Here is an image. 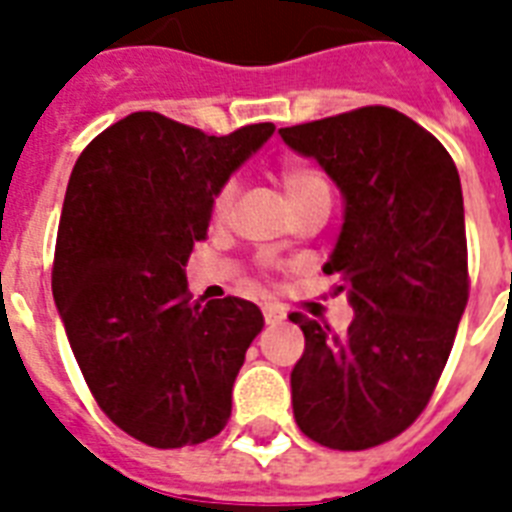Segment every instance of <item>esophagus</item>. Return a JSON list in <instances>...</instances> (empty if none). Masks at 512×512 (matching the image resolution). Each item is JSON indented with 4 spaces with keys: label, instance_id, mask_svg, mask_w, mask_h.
<instances>
[{
    "label": "esophagus",
    "instance_id": "1",
    "mask_svg": "<svg viewBox=\"0 0 512 512\" xmlns=\"http://www.w3.org/2000/svg\"><path fill=\"white\" fill-rule=\"evenodd\" d=\"M263 316H265V324H281V321L287 319V313L281 311V308H276V305H265V311H263Z\"/></svg>",
    "mask_w": 512,
    "mask_h": 512
}]
</instances>
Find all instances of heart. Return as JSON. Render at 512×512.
Segmentation results:
<instances>
[{
  "label": "heart",
  "mask_w": 512,
  "mask_h": 512,
  "mask_svg": "<svg viewBox=\"0 0 512 512\" xmlns=\"http://www.w3.org/2000/svg\"><path fill=\"white\" fill-rule=\"evenodd\" d=\"M281 185H284L289 201L303 199L308 193L329 191L327 177L321 175L319 170L308 167V164H289V167H284V172H281ZM233 199H236V180H228L215 196L217 215H225V212L231 209Z\"/></svg>",
  "instance_id": "b5f03b06"
}]
</instances>
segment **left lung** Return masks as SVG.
Segmentation results:
<instances>
[{"mask_svg": "<svg viewBox=\"0 0 512 512\" xmlns=\"http://www.w3.org/2000/svg\"><path fill=\"white\" fill-rule=\"evenodd\" d=\"M340 188L337 273L353 321L345 335L292 313L305 335L292 409L305 436L342 452L385 444L433 396L468 305L462 185L428 130L366 106L279 130Z\"/></svg>", "mask_w": 512, "mask_h": 512, "instance_id": "obj_1", "label": "left lung"}]
</instances>
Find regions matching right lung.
I'll return each mask as SVG.
<instances>
[{
    "mask_svg": "<svg viewBox=\"0 0 512 512\" xmlns=\"http://www.w3.org/2000/svg\"><path fill=\"white\" fill-rule=\"evenodd\" d=\"M215 138L156 111L103 130L76 159L60 212L52 297L76 364L111 420L156 449L217 436L263 313L191 303L183 265L217 191L273 135Z\"/></svg>",
    "mask_w": 512,
    "mask_h": 512,
    "instance_id": "right-lung-1",
    "label": "right lung"
}]
</instances>
